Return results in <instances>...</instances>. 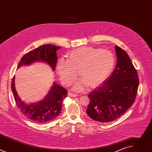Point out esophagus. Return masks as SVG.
Segmentation results:
<instances>
[{
    "label": "esophagus",
    "mask_w": 152,
    "mask_h": 152,
    "mask_svg": "<svg viewBox=\"0 0 152 152\" xmlns=\"http://www.w3.org/2000/svg\"><path fill=\"white\" fill-rule=\"evenodd\" d=\"M68 96H70V97H77L78 96V94H76V93H69L68 94Z\"/></svg>",
    "instance_id": "obj_1"
}]
</instances>
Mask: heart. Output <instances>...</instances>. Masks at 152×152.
Returning a JSON list of instances; mask_svg holds the SVG:
<instances>
[{
	"label": "heart",
	"instance_id": "obj_1",
	"mask_svg": "<svg viewBox=\"0 0 152 152\" xmlns=\"http://www.w3.org/2000/svg\"><path fill=\"white\" fill-rule=\"evenodd\" d=\"M115 63L113 53L107 50L91 47H82L73 50L67 59L60 58L56 72L64 85L73 83L79 75L83 79L77 82L74 88L82 90L88 83L93 86L103 82L113 72Z\"/></svg>",
	"mask_w": 152,
	"mask_h": 152
}]
</instances>
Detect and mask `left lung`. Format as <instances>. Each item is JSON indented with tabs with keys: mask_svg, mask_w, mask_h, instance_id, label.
<instances>
[{
	"mask_svg": "<svg viewBox=\"0 0 152 152\" xmlns=\"http://www.w3.org/2000/svg\"><path fill=\"white\" fill-rule=\"evenodd\" d=\"M117 65L110 78L91 92L86 113L93 120L109 123L117 120L131 107L136 98L139 79L127 53L115 45Z\"/></svg>",
	"mask_w": 152,
	"mask_h": 152,
	"instance_id": "obj_1",
	"label": "left lung"
}]
</instances>
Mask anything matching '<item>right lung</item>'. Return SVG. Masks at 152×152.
Wrapping results in <instances>:
<instances>
[{"label":"right lung","mask_w":152,"mask_h":152,"mask_svg":"<svg viewBox=\"0 0 152 152\" xmlns=\"http://www.w3.org/2000/svg\"><path fill=\"white\" fill-rule=\"evenodd\" d=\"M61 47L45 45L41 46L25 55L19 62L17 69L23 65L41 61L49 65L54 71L57 62L56 51ZM14 76L11 83V88L17 107L25 117L39 124L49 122L56 118L62 110V100L67 97L68 91L62 86L54 82L49 93L42 101L37 103L26 104L18 97L14 84Z\"/></svg>","instance_id":"obj_1"}]
</instances>
